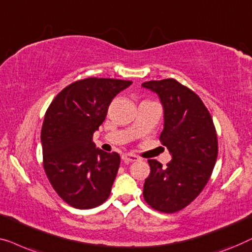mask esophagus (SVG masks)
<instances>
[{
	"label": "esophagus",
	"instance_id": "1",
	"mask_svg": "<svg viewBox=\"0 0 252 252\" xmlns=\"http://www.w3.org/2000/svg\"><path fill=\"white\" fill-rule=\"evenodd\" d=\"M122 160L125 162H136V161H139V158L137 157V155L134 154H123L122 155Z\"/></svg>",
	"mask_w": 252,
	"mask_h": 252
}]
</instances>
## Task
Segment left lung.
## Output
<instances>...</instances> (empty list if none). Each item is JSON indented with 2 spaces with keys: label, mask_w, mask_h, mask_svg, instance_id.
I'll use <instances>...</instances> for the list:
<instances>
[{
  "label": "left lung",
  "mask_w": 252,
  "mask_h": 252,
  "mask_svg": "<svg viewBox=\"0 0 252 252\" xmlns=\"http://www.w3.org/2000/svg\"><path fill=\"white\" fill-rule=\"evenodd\" d=\"M141 87L155 92L163 107L164 125L160 140L172 160L163 168L148 160L144 198L155 210L173 214L187 207L210 178L218 155L217 133L200 97L173 79L150 81Z\"/></svg>",
  "instance_id": "left-lung-1"
}]
</instances>
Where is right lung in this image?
I'll use <instances>...</instances> for the list:
<instances>
[{
	"label": "right lung",
	"instance_id": "obj_1",
	"mask_svg": "<svg viewBox=\"0 0 252 252\" xmlns=\"http://www.w3.org/2000/svg\"><path fill=\"white\" fill-rule=\"evenodd\" d=\"M131 84L88 77L63 89L47 109L41 130L43 166L57 194L73 208H95L111 194L121 158L95 147L92 136L113 98Z\"/></svg>",
	"mask_w": 252,
	"mask_h": 252
}]
</instances>
